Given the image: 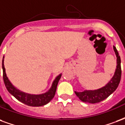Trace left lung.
<instances>
[{"label": "left lung", "instance_id": "1", "mask_svg": "<svg viewBox=\"0 0 125 125\" xmlns=\"http://www.w3.org/2000/svg\"><path fill=\"white\" fill-rule=\"evenodd\" d=\"M113 50L117 56V67L114 75L108 82V83L101 88L95 90H85L82 92L75 91V95L83 102L89 103H97L101 102L107 99L118 87L121 77V58L119 55L117 48L115 46H113Z\"/></svg>", "mask_w": 125, "mask_h": 125}]
</instances>
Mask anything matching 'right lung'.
Returning a JSON list of instances; mask_svg holds the SVG:
<instances>
[{
	"instance_id": "obj_1",
	"label": "right lung",
	"mask_w": 125,
	"mask_h": 125,
	"mask_svg": "<svg viewBox=\"0 0 125 125\" xmlns=\"http://www.w3.org/2000/svg\"><path fill=\"white\" fill-rule=\"evenodd\" d=\"M4 57L3 56L2 67V71H3L4 83L8 92L10 93L12 95H13L16 99H18L19 101L28 106L40 107V106L46 105L53 99L55 94L58 82L62 76V73L55 77V79H54V81L52 84V87L46 93L40 94V95H33V94L24 93L17 88H16L11 83L10 80L8 79V77L6 76L5 67L4 65Z\"/></svg>"
}]
</instances>
